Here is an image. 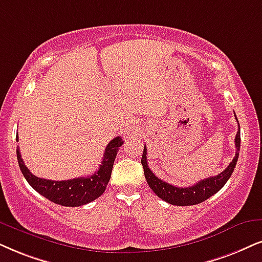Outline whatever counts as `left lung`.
Segmentation results:
<instances>
[{
	"mask_svg": "<svg viewBox=\"0 0 262 262\" xmlns=\"http://www.w3.org/2000/svg\"><path fill=\"white\" fill-rule=\"evenodd\" d=\"M237 120V117H236ZM238 122V121H237ZM234 144H236V156L233 157L232 162L230 165L221 171L220 174L215 175V177H210L203 180L198 181L193 186L188 187H177L174 185H170L165 181L158 179L156 175L152 173V170L147 165V157H146V146L144 147V152H142L141 157V164L144 168L145 178L148 186L151 190L157 194L161 200L167 202V203L173 205H194L198 203H202L205 200L213 196L217 191H220L224 187V185L227 183L228 179L232 175L234 167H236L238 156H239V147H241V129L239 124H238V132L236 134V139H234Z\"/></svg>",
	"mask_w": 262,
	"mask_h": 262,
	"instance_id": "left-lung-1",
	"label": "left lung"
}]
</instances>
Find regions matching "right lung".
Returning <instances> with one entry per match:
<instances>
[{
    "instance_id": "1",
    "label": "right lung",
    "mask_w": 262,
    "mask_h": 262,
    "mask_svg": "<svg viewBox=\"0 0 262 262\" xmlns=\"http://www.w3.org/2000/svg\"><path fill=\"white\" fill-rule=\"evenodd\" d=\"M18 139V135H16V141ZM122 144H123V140L121 137L112 139L105 148L104 158L97 173L91 177L70 179V180L54 181L35 177L23 161L19 147L16 148V158H18L19 167L26 181L39 194L64 207H79V205L91 203L104 193L110 181L116 155Z\"/></svg>"
}]
</instances>
